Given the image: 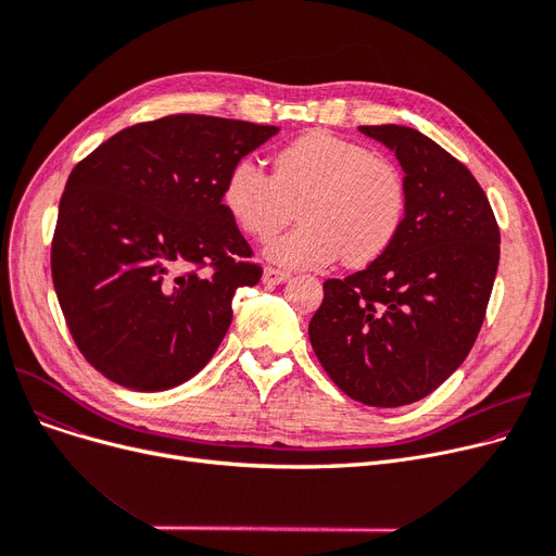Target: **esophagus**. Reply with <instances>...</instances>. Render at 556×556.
Masks as SVG:
<instances>
[{"mask_svg": "<svg viewBox=\"0 0 556 556\" xmlns=\"http://www.w3.org/2000/svg\"><path fill=\"white\" fill-rule=\"evenodd\" d=\"M288 279H290V275L283 273V270H279V268L268 266L266 270H263V283H268V286H279V283H283V281H288Z\"/></svg>", "mask_w": 556, "mask_h": 556, "instance_id": "1", "label": "esophagus"}]
</instances>
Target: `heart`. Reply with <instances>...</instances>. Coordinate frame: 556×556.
I'll list each match as a JSON object with an SVG mask.
<instances>
[{
    "mask_svg": "<svg viewBox=\"0 0 556 556\" xmlns=\"http://www.w3.org/2000/svg\"><path fill=\"white\" fill-rule=\"evenodd\" d=\"M223 204L245 233L270 241L300 210L302 225L268 248L288 268H325L342 256L361 268L399 237L407 191L401 168L365 146L313 130L275 155L273 175L254 160L227 173Z\"/></svg>",
    "mask_w": 556,
    "mask_h": 556,
    "instance_id": "obj_1",
    "label": "heart"
}]
</instances>
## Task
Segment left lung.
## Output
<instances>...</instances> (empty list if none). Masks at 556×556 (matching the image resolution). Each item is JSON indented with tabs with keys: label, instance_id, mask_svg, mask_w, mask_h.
I'll return each mask as SVG.
<instances>
[{
	"label": "left lung",
	"instance_id": "obj_1",
	"mask_svg": "<svg viewBox=\"0 0 556 556\" xmlns=\"http://www.w3.org/2000/svg\"><path fill=\"white\" fill-rule=\"evenodd\" d=\"M394 151L407 210L390 250L325 281L308 325L317 361L354 401L415 403L469 356L501 261L491 204L462 162L407 126H361Z\"/></svg>",
	"mask_w": 556,
	"mask_h": 556
}]
</instances>
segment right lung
Segmentation results:
<instances>
[{
	"instance_id": "1",
	"label": "right lung",
	"mask_w": 556,
	"mask_h": 556,
	"mask_svg": "<svg viewBox=\"0 0 556 556\" xmlns=\"http://www.w3.org/2000/svg\"><path fill=\"white\" fill-rule=\"evenodd\" d=\"M277 126L170 114L116 132L70 173L51 277L85 361L162 392L216 354L261 266L223 204L229 168Z\"/></svg>"
}]
</instances>
